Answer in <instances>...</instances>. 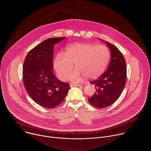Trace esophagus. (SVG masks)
I'll list each match as a JSON object with an SVG mask.
<instances>
[{"label":"esophagus","mask_w":151,"mask_h":151,"mask_svg":"<svg viewBox=\"0 0 151 151\" xmlns=\"http://www.w3.org/2000/svg\"><path fill=\"white\" fill-rule=\"evenodd\" d=\"M81 86V84H70V87H73V86Z\"/></svg>","instance_id":"esophagus-1"}]
</instances>
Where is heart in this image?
Listing matches in <instances>:
<instances>
[{
  "label": "heart",
  "instance_id": "1",
  "mask_svg": "<svg viewBox=\"0 0 151 151\" xmlns=\"http://www.w3.org/2000/svg\"><path fill=\"white\" fill-rule=\"evenodd\" d=\"M110 59L109 49L104 45L76 43L68 47L65 54L58 55L54 66L58 77L66 81L75 65L77 69L71 75L73 82L81 81L83 77L94 79L102 74Z\"/></svg>",
  "mask_w": 151,
  "mask_h": 151
}]
</instances>
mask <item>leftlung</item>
I'll use <instances>...</instances> for the list:
<instances>
[{"label": "left lung", "instance_id": "obj_1", "mask_svg": "<svg viewBox=\"0 0 151 151\" xmlns=\"http://www.w3.org/2000/svg\"><path fill=\"white\" fill-rule=\"evenodd\" d=\"M111 58L107 70L91 83L95 85L96 92L88 99L89 103L98 109H103L113 104L120 96L125 86L127 77L126 60L120 50L106 41Z\"/></svg>", "mask_w": 151, "mask_h": 151}]
</instances>
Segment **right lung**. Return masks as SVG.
<instances>
[{
    "instance_id": "right-lung-1",
    "label": "right lung",
    "mask_w": 151,
    "mask_h": 151,
    "mask_svg": "<svg viewBox=\"0 0 151 151\" xmlns=\"http://www.w3.org/2000/svg\"><path fill=\"white\" fill-rule=\"evenodd\" d=\"M65 38H51L42 41L30 50L24 62L25 88L34 101L44 108L60 105L70 88L69 83L58 80L53 73L54 45Z\"/></svg>"
}]
</instances>
